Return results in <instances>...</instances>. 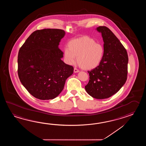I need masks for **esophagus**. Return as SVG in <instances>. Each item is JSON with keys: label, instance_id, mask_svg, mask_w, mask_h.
Wrapping results in <instances>:
<instances>
[{"label": "esophagus", "instance_id": "34e87169", "mask_svg": "<svg viewBox=\"0 0 146 146\" xmlns=\"http://www.w3.org/2000/svg\"><path fill=\"white\" fill-rule=\"evenodd\" d=\"M74 72H75V73L79 72V70L77 68H74Z\"/></svg>", "mask_w": 146, "mask_h": 146}]
</instances>
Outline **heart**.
Instances as JSON below:
<instances>
[{"label": "heart", "mask_w": 146, "mask_h": 146, "mask_svg": "<svg viewBox=\"0 0 146 146\" xmlns=\"http://www.w3.org/2000/svg\"><path fill=\"white\" fill-rule=\"evenodd\" d=\"M104 54L101 44L91 37L84 36L70 40L68 48L64 52V59L69 65L74 64L77 57L79 66L85 70L96 68L100 65Z\"/></svg>", "instance_id": "obj_1"}]
</instances>
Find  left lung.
Returning a JSON list of instances; mask_svg holds the SVG:
<instances>
[{
	"label": "left lung",
	"mask_w": 146,
	"mask_h": 146,
	"mask_svg": "<svg viewBox=\"0 0 146 146\" xmlns=\"http://www.w3.org/2000/svg\"><path fill=\"white\" fill-rule=\"evenodd\" d=\"M96 30L102 33L104 54L100 65L88 71L89 80L85 89L94 98L104 99L117 93L125 83L128 57L124 46L109 28L100 26Z\"/></svg>",
	"instance_id": "1"
}]
</instances>
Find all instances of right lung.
Returning a JSON list of instances; mask_svg holds the SVG:
<instances>
[{
  "label": "right lung",
  "mask_w": 146,
  "mask_h": 146,
  "mask_svg": "<svg viewBox=\"0 0 146 146\" xmlns=\"http://www.w3.org/2000/svg\"><path fill=\"white\" fill-rule=\"evenodd\" d=\"M65 31L44 29L33 32L20 47L18 74L22 85L38 99H53L62 91L67 78L74 72L72 66L62 60L58 48Z\"/></svg>",
  "instance_id": "add662e5"
}]
</instances>
